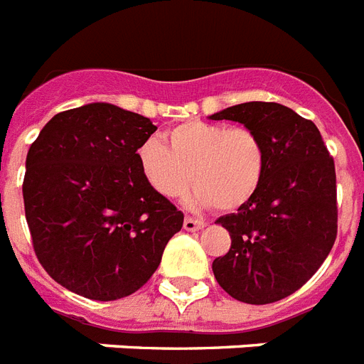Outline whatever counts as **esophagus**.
Wrapping results in <instances>:
<instances>
[{"label":"esophagus","mask_w":364,"mask_h":364,"mask_svg":"<svg viewBox=\"0 0 364 364\" xmlns=\"http://www.w3.org/2000/svg\"><path fill=\"white\" fill-rule=\"evenodd\" d=\"M206 223L203 220H196V218H186L184 220V229L186 231H199L205 228Z\"/></svg>","instance_id":"esophagus-1"}]
</instances>
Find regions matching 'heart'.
Returning a JSON list of instances; mask_svg holds the SVG:
<instances>
[{
  "label": "heart",
  "instance_id": "1",
  "mask_svg": "<svg viewBox=\"0 0 364 364\" xmlns=\"http://www.w3.org/2000/svg\"><path fill=\"white\" fill-rule=\"evenodd\" d=\"M148 139L136 150L139 167L159 197L176 199L188 184L190 206H214L229 212L259 191L267 171L264 142L250 127L188 120Z\"/></svg>",
  "mask_w": 364,
  "mask_h": 364
}]
</instances>
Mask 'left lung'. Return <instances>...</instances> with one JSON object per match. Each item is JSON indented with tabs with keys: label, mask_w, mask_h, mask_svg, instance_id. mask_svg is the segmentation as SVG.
Returning a JSON list of instances; mask_svg holds the SVG:
<instances>
[{
	"label": "left lung",
	"mask_w": 364,
	"mask_h": 364,
	"mask_svg": "<svg viewBox=\"0 0 364 364\" xmlns=\"http://www.w3.org/2000/svg\"><path fill=\"white\" fill-rule=\"evenodd\" d=\"M254 129L267 148L259 191L222 223L231 248L216 257L218 284L237 301L289 297L321 267L336 238V173L316 124L280 103L250 101L210 116Z\"/></svg>",
	"instance_id": "1"
}]
</instances>
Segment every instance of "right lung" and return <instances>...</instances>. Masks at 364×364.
<instances>
[{
    "mask_svg": "<svg viewBox=\"0 0 364 364\" xmlns=\"http://www.w3.org/2000/svg\"><path fill=\"white\" fill-rule=\"evenodd\" d=\"M158 127L110 103L58 112L35 139L22 184L43 269L69 291L116 301L141 289L184 214L148 186L136 150Z\"/></svg>",
    "mask_w": 364,
    "mask_h": 364,
    "instance_id": "right-lung-1",
    "label": "right lung"
}]
</instances>
